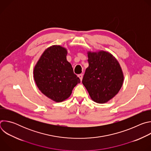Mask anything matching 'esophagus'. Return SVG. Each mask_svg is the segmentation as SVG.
Wrapping results in <instances>:
<instances>
[{"mask_svg": "<svg viewBox=\"0 0 151 151\" xmlns=\"http://www.w3.org/2000/svg\"><path fill=\"white\" fill-rule=\"evenodd\" d=\"M78 77L79 78L81 81H82V78H83V75H82V74H79V75H78Z\"/></svg>", "mask_w": 151, "mask_h": 151, "instance_id": "esophagus-1", "label": "esophagus"}]
</instances>
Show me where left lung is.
Returning <instances> with one entry per match:
<instances>
[{"mask_svg": "<svg viewBox=\"0 0 151 151\" xmlns=\"http://www.w3.org/2000/svg\"><path fill=\"white\" fill-rule=\"evenodd\" d=\"M88 58L89 66L82 83L93 101L106 103L118 94L122 87L124 75L121 68L111 53L104 51L88 52Z\"/></svg>", "mask_w": 151, "mask_h": 151, "instance_id": "8db88e82", "label": "left lung"}]
</instances>
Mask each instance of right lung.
<instances>
[{"mask_svg": "<svg viewBox=\"0 0 151 151\" xmlns=\"http://www.w3.org/2000/svg\"><path fill=\"white\" fill-rule=\"evenodd\" d=\"M68 51L60 45L48 48L34 68L33 75L39 90L56 102L67 99L80 79L67 61Z\"/></svg>", "mask_w": 151, "mask_h": 151, "instance_id": "1", "label": "right lung"}]
</instances>
